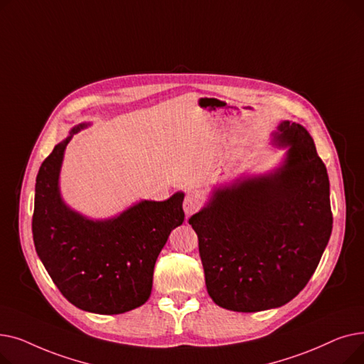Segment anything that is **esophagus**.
Listing matches in <instances>:
<instances>
[{"label": "esophagus", "instance_id": "obj_1", "mask_svg": "<svg viewBox=\"0 0 364 364\" xmlns=\"http://www.w3.org/2000/svg\"><path fill=\"white\" fill-rule=\"evenodd\" d=\"M200 205H202V200H200L198 193H193V192L187 193L186 198H184V202H183V209H184L186 215L188 217V215L195 214L198 209L200 208Z\"/></svg>", "mask_w": 364, "mask_h": 364}]
</instances>
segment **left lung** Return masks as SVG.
<instances>
[{
	"label": "left lung",
	"mask_w": 364,
	"mask_h": 364,
	"mask_svg": "<svg viewBox=\"0 0 364 364\" xmlns=\"http://www.w3.org/2000/svg\"><path fill=\"white\" fill-rule=\"evenodd\" d=\"M273 137L288 147L282 166L215 188L188 220L208 294L225 310L255 313L294 299L332 233L328 171L309 131L283 121Z\"/></svg>",
	"instance_id": "8db88e82"
}]
</instances>
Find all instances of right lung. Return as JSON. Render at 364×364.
Instances as JSON below:
<instances>
[{
  "mask_svg": "<svg viewBox=\"0 0 364 364\" xmlns=\"http://www.w3.org/2000/svg\"><path fill=\"white\" fill-rule=\"evenodd\" d=\"M87 125L75 127L38 171L33 243L54 284L75 307L121 314L149 299L158 255L184 221V193L162 202L141 200L107 220L73 211L60 196V168L72 136Z\"/></svg>",
  "mask_w": 364,
  "mask_h": 364,
  "instance_id": "add662e5",
  "label": "right lung"
}]
</instances>
